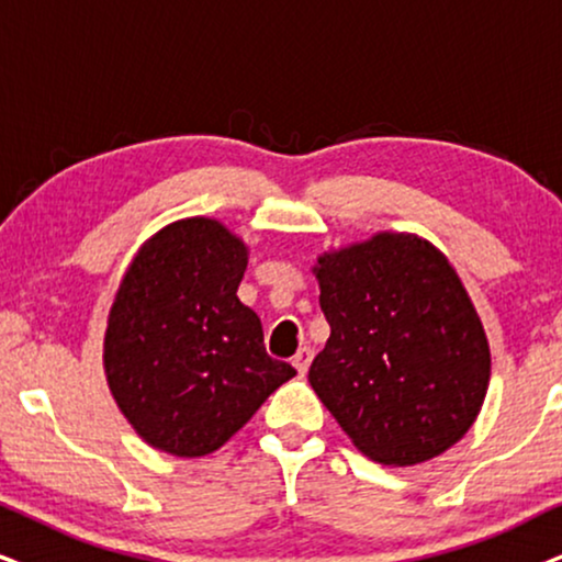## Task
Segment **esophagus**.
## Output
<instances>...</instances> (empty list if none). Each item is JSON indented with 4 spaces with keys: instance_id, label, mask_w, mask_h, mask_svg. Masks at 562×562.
<instances>
[{
    "instance_id": "1",
    "label": "esophagus",
    "mask_w": 562,
    "mask_h": 562,
    "mask_svg": "<svg viewBox=\"0 0 562 562\" xmlns=\"http://www.w3.org/2000/svg\"><path fill=\"white\" fill-rule=\"evenodd\" d=\"M311 360H314V350H311V347H301V350H297L295 358H293V366L297 368V373H301V375L308 373Z\"/></svg>"
}]
</instances>
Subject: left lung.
<instances>
[{
    "mask_svg": "<svg viewBox=\"0 0 562 562\" xmlns=\"http://www.w3.org/2000/svg\"><path fill=\"white\" fill-rule=\"evenodd\" d=\"M331 326L308 381L366 457L420 464L470 430L487 392L477 311L436 246L381 233L316 267Z\"/></svg>",
    "mask_w": 562,
    "mask_h": 562,
    "instance_id": "8db88e82",
    "label": "left lung"
}]
</instances>
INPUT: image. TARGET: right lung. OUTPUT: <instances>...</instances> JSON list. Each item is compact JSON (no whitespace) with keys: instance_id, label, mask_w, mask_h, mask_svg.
Listing matches in <instances>:
<instances>
[{"instance_id":"1","label":"right lung","mask_w":562,"mask_h":562,"mask_svg":"<svg viewBox=\"0 0 562 562\" xmlns=\"http://www.w3.org/2000/svg\"><path fill=\"white\" fill-rule=\"evenodd\" d=\"M246 246L207 217L168 225L134 257L109 316L105 375L126 420L173 457H204L295 368L267 355L238 301Z\"/></svg>"}]
</instances>
